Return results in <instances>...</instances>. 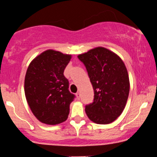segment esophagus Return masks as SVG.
<instances>
[{
  "instance_id": "34e87169",
  "label": "esophagus",
  "mask_w": 157,
  "mask_h": 157,
  "mask_svg": "<svg viewBox=\"0 0 157 157\" xmlns=\"http://www.w3.org/2000/svg\"><path fill=\"white\" fill-rule=\"evenodd\" d=\"M76 97H77V98L78 99V100H80V94L79 93V92L76 93Z\"/></svg>"
}]
</instances>
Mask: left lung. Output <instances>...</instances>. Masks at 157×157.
<instances>
[{
	"mask_svg": "<svg viewBox=\"0 0 157 157\" xmlns=\"http://www.w3.org/2000/svg\"><path fill=\"white\" fill-rule=\"evenodd\" d=\"M86 66L92 84V103L86 105V113L97 124H109L125 109L130 90L128 71L117 55L103 47H97L77 56Z\"/></svg>",
	"mask_w": 157,
	"mask_h": 157,
	"instance_id": "8db88e82",
	"label": "left lung"
}]
</instances>
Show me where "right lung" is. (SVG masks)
Returning a JSON list of instances; mask_svg holds the SVG:
<instances>
[{"instance_id":"obj_1","label":"right lung","mask_w":157,"mask_h":157,"mask_svg":"<svg viewBox=\"0 0 157 157\" xmlns=\"http://www.w3.org/2000/svg\"><path fill=\"white\" fill-rule=\"evenodd\" d=\"M71 58V55L48 49L36 57L27 68L25 95L32 112L43 123L57 125L67 120L75 97L63 75Z\"/></svg>"}]
</instances>
